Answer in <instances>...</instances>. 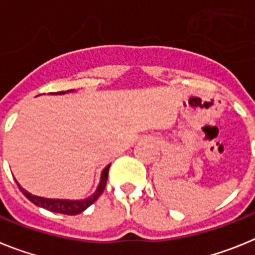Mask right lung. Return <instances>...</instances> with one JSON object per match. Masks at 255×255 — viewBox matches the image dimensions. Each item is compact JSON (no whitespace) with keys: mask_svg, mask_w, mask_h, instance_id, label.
I'll use <instances>...</instances> for the list:
<instances>
[{"mask_svg":"<svg viewBox=\"0 0 255 255\" xmlns=\"http://www.w3.org/2000/svg\"><path fill=\"white\" fill-rule=\"evenodd\" d=\"M65 92H57L56 94H64ZM110 166L111 164H108L107 167L103 170L102 176H101V181L100 185L97 188L96 193H94L92 197L87 198V199L83 200H66V199H47V198H42V197H37V195H31L30 193L25 190V189H22L21 186L17 184L19 189L21 190V193L30 200L31 203H34L35 206L42 207L44 209H48L51 212H56V213H62V215H69V216H74L78 215V213H82L83 211L88 208L89 206L96 202L100 195L102 194L103 190L106 188V184H107V177H108V170H110Z\"/></svg>","mask_w":255,"mask_h":255,"instance_id":"right-lung-1","label":"right lung"}]
</instances>
